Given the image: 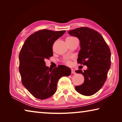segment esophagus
Returning <instances> with one entry per match:
<instances>
[{"label":"esophagus","instance_id":"34e87169","mask_svg":"<svg viewBox=\"0 0 122 122\" xmlns=\"http://www.w3.org/2000/svg\"><path fill=\"white\" fill-rule=\"evenodd\" d=\"M71 74H75V70H74V69H71Z\"/></svg>","mask_w":122,"mask_h":122}]
</instances>
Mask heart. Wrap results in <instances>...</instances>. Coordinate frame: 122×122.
I'll list each match as a JSON object with an SVG mask.
<instances>
[{"label":"heart","instance_id":"b5f03b06","mask_svg":"<svg viewBox=\"0 0 122 122\" xmlns=\"http://www.w3.org/2000/svg\"><path fill=\"white\" fill-rule=\"evenodd\" d=\"M73 38H73V37H68V38L66 39V40H70V39H72ZM63 62L65 63L66 65H68V66L71 65V61L69 59H65V60L63 61Z\"/></svg>","mask_w":122,"mask_h":122}]
</instances>
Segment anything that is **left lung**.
Returning <instances> with one entry per match:
<instances>
[{
  "label": "left lung",
  "instance_id": "1",
  "mask_svg": "<svg viewBox=\"0 0 122 122\" xmlns=\"http://www.w3.org/2000/svg\"><path fill=\"white\" fill-rule=\"evenodd\" d=\"M80 41L81 49L77 63L87 66V69L76 71L84 76V83L76 86L75 90L84 96L96 93L106 82L111 65V52L104 38L96 30L82 27L68 31Z\"/></svg>",
  "mask_w": 122,
  "mask_h": 122
}]
</instances>
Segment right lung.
Here are the masks:
<instances>
[{
	"label": "right lung",
	"mask_w": 122,
	"mask_h": 122,
	"mask_svg": "<svg viewBox=\"0 0 122 122\" xmlns=\"http://www.w3.org/2000/svg\"><path fill=\"white\" fill-rule=\"evenodd\" d=\"M66 30H38L29 36L19 53V72L23 86L34 97L45 100L56 92L57 83L62 76L71 74L64 65L51 69L45 60L53 55V45Z\"/></svg>",
	"instance_id": "right-lung-1"
}]
</instances>
